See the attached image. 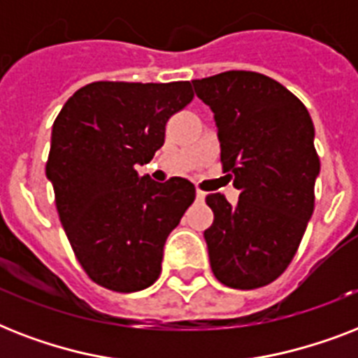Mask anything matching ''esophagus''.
<instances>
[{
    "mask_svg": "<svg viewBox=\"0 0 358 358\" xmlns=\"http://www.w3.org/2000/svg\"><path fill=\"white\" fill-rule=\"evenodd\" d=\"M204 199H206V193H204V191H201V189H196V201L202 202Z\"/></svg>",
    "mask_w": 358,
    "mask_h": 358,
    "instance_id": "esophagus-1",
    "label": "esophagus"
}]
</instances>
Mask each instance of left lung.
I'll return each mask as SVG.
<instances>
[{
	"label": "left lung",
	"instance_id": "8db88e82",
	"mask_svg": "<svg viewBox=\"0 0 358 358\" xmlns=\"http://www.w3.org/2000/svg\"><path fill=\"white\" fill-rule=\"evenodd\" d=\"M193 87L212 108L223 173L239 189L236 206L221 193L206 196L210 266L229 288H262L286 271L314 212V124L299 98L258 72L229 70Z\"/></svg>",
	"mask_w": 358,
	"mask_h": 358
}]
</instances>
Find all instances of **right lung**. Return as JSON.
<instances>
[{
    "instance_id": "1",
    "label": "right lung",
    "mask_w": 358,
    "mask_h": 358,
    "mask_svg": "<svg viewBox=\"0 0 358 358\" xmlns=\"http://www.w3.org/2000/svg\"><path fill=\"white\" fill-rule=\"evenodd\" d=\"M189 81H94L53 122L46 176L76 258L92 282L129 294L156 282L163 245L195 201L185 178L139 176L165 124L193 100Z\"/></svg>"
}]
</instances>
